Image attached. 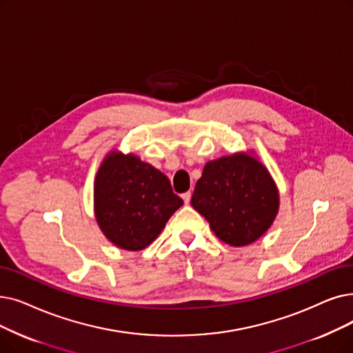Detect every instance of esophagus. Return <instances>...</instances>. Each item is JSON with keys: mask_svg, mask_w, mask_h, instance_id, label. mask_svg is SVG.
I'll return each instance as SVG.
<instances>
[{"mask_svg": "<svg viewBox=\"0 0 353 353\" xmlns=\"http://www.w3.org/2000/svg\"><path fill=\"white\" fill-rule=\"evenodd\" d=\"M181 199H183V201H185L186 205H189V203H190V199H192V193H190V192L183 193V194H181Z\"/></svg>", "mask_w": 353, "mask_h": 353, "instance_id": "1", "label": "esophagus"}]
</instances>
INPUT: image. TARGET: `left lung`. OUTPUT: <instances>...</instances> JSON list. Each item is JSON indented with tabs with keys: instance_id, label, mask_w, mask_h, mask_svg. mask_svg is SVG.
I'll return each instance as SVG.
<instances>
[{
	"instance_id": "8db88e82",
	"label": "left lung",
	"mask_w": 353,
	"mask_h": 353,
	"mask_svg": "<svg viewBox=\"0 0 353 353\" xmlns=\"http://www.w3.org/2000/svg\"><path fill=\"white\" fill-rule=\"evenodd\" d=\"M192 206L219 239L242 247L271 226L279 210V192L261 163L234 154L206 163Z\"/></svg>"
}]
</instances>
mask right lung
Returning a JSON list of instances; mask_svg holds the SVG:
<instances>
[{"label": "right lung", "mask_w": 353, "mask_h": 353, "mask_svg": "<svg viewBox=\"0 0 353 353\" xmlns=\"http://www.w3.org/2000/svg\"><path fill=\"white\" fill-rule=\"evenodd\" d=\"M181 205L167 176L134 154L114 152L97 174V221L105 236L122 250L145 248Z\"/></svg>", "instance_id": "obj_1"}]
</instances>
